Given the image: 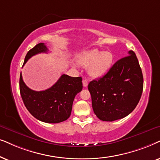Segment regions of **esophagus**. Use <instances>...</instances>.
Instances as JSON below:
<instances>
[{
	"label": "esophagus",
	"instance_id": "esophagus-1",
	"mask_svg": "<svg viewBox=\"0 0 160 160\" xmlns=\"http://www.w3.org/2000/svg\"><path fill=\"white\" fill-rule=\"evenodd\" d=\"M88 80H86V79L82 80V85H83L84 87H87V86H88Z\"/></svg>",
	"mask_w": 160,
	"mask_h": 160
}]
</instances>
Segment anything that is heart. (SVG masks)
I'll list each match as a JSON object with an SVG mask.
<instances>
[{
  "label": "heart",
  "mask_w": 160,
  "mask_h": 160,
  "mask_svg": "<svg viewBox=\"0 0 160 160\" xmlns=\"http://www.w3.org/2000/svg\"><path fill=\"white\" fill-rule=\"evenodd\" d=\"M113 55L109 51L97 50H86L77 56L76 61L82 67L88 66V73L91 77L98 78L105 74L111 67Z\"/></svg>",
  "instance_id": "1"
}]
</instances>
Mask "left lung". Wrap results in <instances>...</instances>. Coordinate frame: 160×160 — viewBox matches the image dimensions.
Returning <instances> with one entry per match:
<instances>
[{"mask_svg":"<svg viewBox=\"0 0 160 160\" xmlns=\"http://www.w3.org/2000/svg\"><path fill=\"white\" fill-rule=\"evenodd\" d=\"M119 59L108 73L89 82L92 108L96 116L104 121L123 118L133 111L143 88L142 70L135 53Z\"/></svg>","mask_w":160,"mask_h":160,"instance_id":"8db88e82","label":"left lung"}]
</instances>
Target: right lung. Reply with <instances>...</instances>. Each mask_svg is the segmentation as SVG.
Returning <instances> with one entry per match:
<instances>
[{
	"label": "right lung",
	"instance_id": "right-lung-1",
	"mask_svg": "<svg viewBox=\"0 0 160 160\" xmlns=\"http://www.w3.org/2000/svg\"><path fill=\"white\" fill-rule=\"evenodd\" d=\"M48 51L44 43L37 44L25 55L24 64L33 55ZM82 89L81 77L62 74L50 88L36 91L25 84L20 73V91L25 106L32 116L45 123H56L67 120L71 115L74 97Z\"/></svg>",
	"mask_w": 160,
	"mask_h": 160
}]
</instances>
